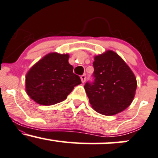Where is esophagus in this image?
I'll list each match as a JSON object with an SVG mask.
<instances>
[{
	"mask_svg": "<svg viewBox=\"0 0 158 158\" xmlns=\"http://www.w3.org/2000/svg\"><path fill=\"white\" fill-rule=\"evenodd\" d=\"M81 82H82V83L85 82V81H86V76H85V75L81 76Z\"/></svg>",
	"mask_w": 158,
	"mask_h": 158,
	"instance_id": "34e87169",
	"label": "esophagus"
}]
</instances>
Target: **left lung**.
<instances>
[{
    "label": "left lung",
    "mask_w": 158,
    "mask_h": 158,
    "mask_svg": "<svg viewBox=\"0 0 158 158\" xmlns=\"http://www.w3.org/2000/svg\"><path fill=\"white\" fill-rule=\"evenodd\" d=\"M93 82L85 85L89 102L98 113L113 115L130 105L135 95L133 72L119 55L111 50L94 56Z\"/></svg>",
    "instance_id": "obj_1"
}]
</instances>
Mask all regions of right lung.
I'll use <instances>...</instances> for the list:
<instances>
[{
    "instance_id": "add662e5",
    "label": "right lung",
    "mask_w": 158,
    "mask_h": 158,
    "mask_svg": "<svg viewBox=\"0 0 158 158\" xmlns=\"http://www.w3.org/2000/svg\"><path fill=\"white\" fill-rule=\"evenodd\" d=\"M68 59V54L50 53L30 68L26 76V90L32 100L45 106L60 103L81 84Z\"/></svg>"
}]
</instances>
